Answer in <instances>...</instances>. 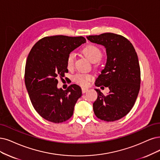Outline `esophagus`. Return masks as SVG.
<instances>
[{
	"label": "esophagus",
	"mask_w": 160,
	"mask_h": 160,
	"mask_svg": "<svg viewBox=\"0 0 160 160\" xmlns=\"http://www.w3.org/2000/svg\"><path fill=\"white\" fill-rule=\"evenodd\" d=\"M88 90H89V89H88V88H82V93H84L87 92L88 91Z\"/></svg>",
	"instance_id": "34e87169"
}]
</instances>
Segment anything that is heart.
<instances>
[{
    "mask_svg": "<svg viewBox=\"0 0 160 160\" xmlns=\"http://www.w3.org/2000/svg\"><path fill=\"white\" fill-rule=\"evenodd\" d=\"M83 53L86 56V57L91 62L95 63L99 61L102 57V53L101 51L99 50L98 47L95 45H90L83 49ZM75 55L74 53H70L67 58V68L68 69L72 68L74 66ZM92 79V77L90 75H86L82 74H77L74 76V80L77 84L85 86L88 84V81H90Z\"/></svg>",
    "mask_w": 160,
    "mask_h": 160,
    "instance_id": "heart-1",
    "label": "heart"
}]
</instances>
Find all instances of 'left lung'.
Returning a JSON list of instances; mask_svg holds the SVG:
<instances>
[{
  "instance_id": "1",
  "label": "left lung",
  "mask_w": 160,
  "mask_h": 160,
  "mask_svg": "<svg viewBox=\"0 0 160 160\" xmlns=\"http://www.w3.org/2000/svg\"><path fill=\"white\" fill-rule=\"evenodd\" d=\"M86 38L103 45L107 55L105 67L95 85L108 87L109 92L105 96L96 89L98 98L93 103V112L105 121L119 120L131 110L140 90V69L137 52L132 43L120 35L105 33Z\"/></svg>"
}]
</instances>
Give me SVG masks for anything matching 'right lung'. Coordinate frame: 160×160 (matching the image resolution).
I'll use <instances>...</instances> for the list:
<instances>
[{
  "mask_svg": "<svg viewBox=\"0 0 160 160\" xmlns=\"http://www.w3.org/2000/svg\"><path fill=\"white\" fill-rule=\"evenodd\" d=\"M86 41L82 36L45 37L29 53L25 68L26 90L34 109L47 121L62 122L73 115L82 96L81 88L72 84L63 90L58 88L57 78L68 71L67 61L70 52Z\"/></svg>",
  "mask_w": 160,
  "mask_h": 160,
  "instance_id": "obj_1",
  "label": "right lung"
}]
</instances>
